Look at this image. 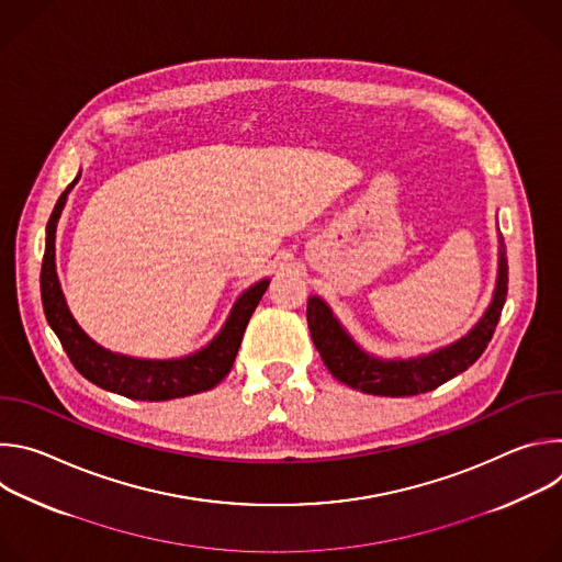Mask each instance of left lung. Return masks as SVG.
<instances>
[{"label": "left lung", "instance_id": "1", "mask_svg": "<svg viewBox=\"0 0 562 562\" xmlns=\"http://www.w3.org/2000/svg\"><path fill=\"white\" fill-rule=\"evenodd\" d=\"M498 243L496 286L483 317L460 340L414 358H380L369 353L353 340V336L345 329V325L323 297L308 295V331L319 358H323L331 375L347 386L371 395L403 397L434 391L436 386L469 369L487 349L507 297V258L503 237H498Z\"/></svg>", "mask_w": 562, "mask_h": 562}]
</instances>
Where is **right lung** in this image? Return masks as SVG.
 Segmentation results:
<instances>
[{
    "label": "right lung",
    "instance_id": "right-lung-1",
    "mask_svg": "<svg viewBox=\"0 0 562 562\" xmlns=\"http://www.w3.org/2000/svg\"><path fill=\"white\" fill-rule=\"evenodd\" d=\"M77 180L79 176L59 195L50 213V220L46 224V251H44L42 278H40L46 319L50 329L55 331V336L59 338L72 367L100 389L120 393L131 400H148V403L184 397V395L213 389L231 371L249 319L256 306L260 304L271 280L265 278L251 284L247 291H243V295L235 300L226 323L215 334V338L206 347L189 356L169 358V360H146V358H131V356L104 349L77 325V319L72 317L66 304V297L61 293V284L55 267L57 222L64 211L66 198L70 189L77 184Z\"/></svg>",
    "mask_w": 562,
    "mask_h": 562
}]
</instances>
